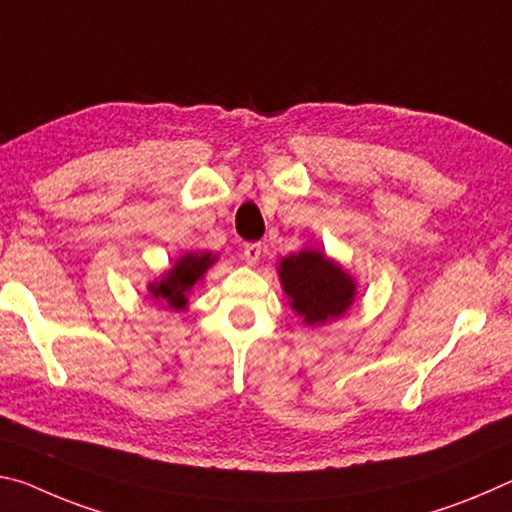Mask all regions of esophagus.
Listing matches in <instances>:
<instances>
[{
  "instance_id": "34e87169",
  "label": "esophagus",
  "mask_w": 512,
  "mask_h": 512,
  "mask_svg": "<svg viewBox=\"0 0 512 512\" xmlns=\"http://www.w3.org/2000/svg\"><path fill=\"white\" fill-rule=\"evenodd\" d=\"M262 253H264L262 243H246V246H243V259H246L248 264H257Z\"/></svg>"
}]
</instances>
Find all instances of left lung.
I'll return each mask as SVG.
<instances>
[{
	"instance_id": "obj_1",
	"label": "left lung",
	"mask_w": 512,
	"mask_h": 512,
	"mask_svg": "<svg viewBox=\"0 0 512 512\" xmlns=\"http://www.w3.org/2000/svg\"><path fill=\"white\" fill-rule=\"evenodd\" d=\"M282 291L307 328L339 319L355 303L358 282L321 248H303L278 262Z\"/></svg>"
}]
</instances>
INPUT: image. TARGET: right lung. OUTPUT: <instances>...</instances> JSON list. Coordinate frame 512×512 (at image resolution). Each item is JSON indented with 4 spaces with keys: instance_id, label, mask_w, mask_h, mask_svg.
Returning <instances> with one entry per match:
<instances>
[{
    "instance_id": "right-lung-1",
    "label": "right lung",
    "mask_w": 512,
    "mask_h": 512,
    "mask_svg": "<svg viewBox=\"0 0 512 512\" xmlns=\"http://www.w3.org/2000/svg\"><path fill=\"white\" fill-rule=\"evenodd\" d=\"M218 255L209 250H189L175 259V264L164 271L159 278H154L148 285V294L154 298L159 307L180 312L189 305V294L193 287L202 282L205 273L216 264Z\"/></svg>"
}]
</instances>
